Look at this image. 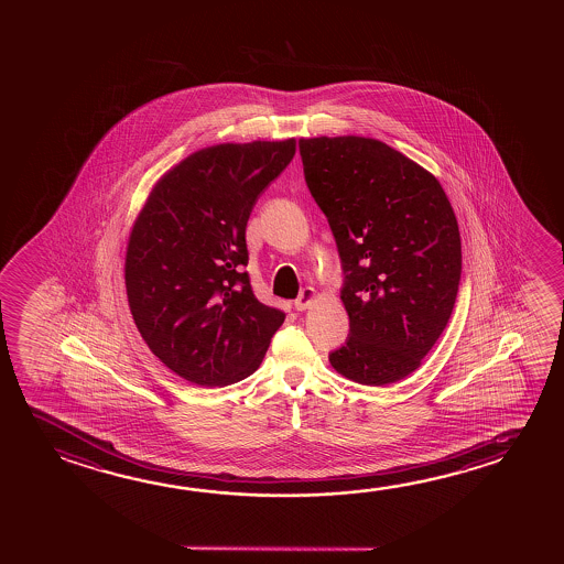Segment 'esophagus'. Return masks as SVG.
I'll list each match as a JSON object with an SVG mask.
<instances>
[{
	"label": "esophagus",
	"mask_w": 564,
	"mask_h": 564,
	"mask_svg": "<svg viewBox=\"0 0 564 564\" xmlns=\"http://www.w3.org/2000/svg\"><path fill=\"white\" fill-rule=\"evenodd\" d=\"M314 301H316V291H314L313 286H305L295 301V308L296 311H306V308H311L314 305Z\"/></svg>",
	"instance_id": "34e87169"
}]
</instances>
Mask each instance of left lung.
Instances as JSON below:
<instances>
[{
    "instance_id": "obj_1",
    "label": "left lung",
    "mask_w": 564,
    "mask_h": 564,
    "mask_svg": "<svg viewBox=\"0 0 564 564\" xmlns=\"http://www.w3.org/2000/svg\"><path fill=\"white\" fill-rule=\"evenodd\" d=\"M299 149L346 275L350 334L330 364L361 386L395 383L453 314L462 250L451 200L433 173L379 139L303 138Z\"/></svg>"
}]
</instances>
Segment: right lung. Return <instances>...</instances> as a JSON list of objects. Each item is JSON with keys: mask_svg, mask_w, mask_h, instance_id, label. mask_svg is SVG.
Segmentation results:
<instances>
[{"mask_svg": "<svg viewBox=\"0 0 564 564\" xmlns=\"http://www.w3.org/2000/svg\"><path fill=\"white\" fill-rule=\"evenodd\" d=\"M295 139L194 151L151 188L131 228L126 291L149 350L176 376L224 388L258 370L285 314L251 291L246 226Z\"/></svg>", "mask_w": 564, "mask_h": 564, "instance_id": "1", "label": "right lung"}]
</instances>
